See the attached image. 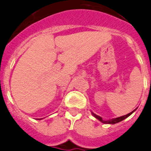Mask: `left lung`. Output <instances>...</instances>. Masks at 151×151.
<instances>
[{"label": "left lung", "instance_id": "obj_1", "mask_svg": "<svg viewBox=\"0 0 151 151\" xmlns=\"http://www.w3.org/2000/svg\"><path fill=\"white\" fill-rule=\"evenodd\" d=\"M135 111H136V109H135L134 111H133L132 112L129 113V114H127V115H124V116H119V117H116V118L111 119V120H108V121H104V120H103V119L101 118V116H98V115H96L95 114H93V113H92V114H93V116H95V117H96L97 120H99L100 121H101V122L103 123V124H116V123L121 122V121H124V119H126L127 117H128L130 114H132L133 113H134Z\"/></svg>", "mask_w": 151, "mask_h": 151}]
</instances>
